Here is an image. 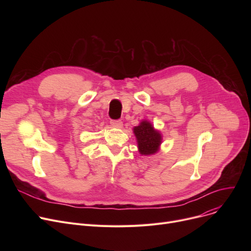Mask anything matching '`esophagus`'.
<instances>
[{
	"mask_svg": "<svg viewBox=\"0 0 251 251\" xmlns=\"http://www.w3.org/2000/svg\"><path fill=\"white\" fill-rule=\"evenodd\" d=\"M111 125L115 128H122L123 122L121 120H113V121H111Z\"/></svg>",
	"mask_w": 251,
	"mask_h": 251,
	"instance_id": "obj_1",
	"label": "esophagus"
}]
</instances>
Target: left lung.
I'll return each mask as SVG.
<instances>
[{"mask_svg": "<svg viewBox=\"0 0 251 251\" xmlns=\"http://www.w3.org/2000/svg\"><path fill=\"white\" fill-rule=\"evenodd\" d=\"M133 132L137 140L138 151L141 154L150 155L155 153L162 143L160 131L153 128L151 122L144 120L138 126L133 128Z\"/></svg>", "mask_w": 251, "mask_h": 251, "instance_id": "8db88e82", "label": "left lung"}]
</instances>
